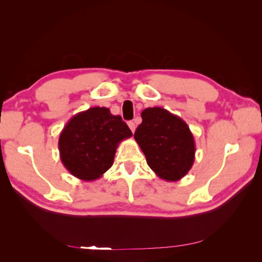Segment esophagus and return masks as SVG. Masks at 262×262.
<instances>
[{"label":"esophagus","instance_id":"esophagus-1","mask_svg":"<svg viewBox=\"0 0 262 262\" xmlns=\"http://www.w3.org/2000/svg\"><path fill=\"white\" fill-rule=\"evenodd\" d=\"M128 126H129V128H130V130L134 133L135 132V129H136V124L134 121H128Z\"/></svg>","mask_w":262,"mask_h":262}]
</instances>
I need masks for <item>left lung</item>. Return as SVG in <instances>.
<instances>
[{
    "mask_svg": "<svg viewBox=\"0 0 262 262\" xmlns=\"http://www.w3.org/2000/svg\"><path fill=\"white\" fill-rule=\"evenodd\" d=\"M142 124L134 134L146 162L166 181L185 177L194 162V140L187 122L160 107L142 111Z\"/></svg>",
    "mask_w": 262,
    "mask_h": 262,
    "instance_id": "8db88e82",
    "label": "left lung"
}]
</instances>
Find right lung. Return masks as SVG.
Masks as SVG:
<instances>
[{
  "label": "right lung",
  "instance_id": "add662e5",
  "mask_svg": "<svg viewBox=\"0 0 262 262\" xmlns=\"http://www.w3.org/2000/svg\"><path fill=\"white\" fill-rule=\"evenodd\" d=\"M120 116L105 107H93L74 115L58 140L59 157L71 174L84 181L101 178L114 163L119 143L132 137Z\"/></svg>",
  "mask_w": 262,
  "mask_h": 262
}]
</instances>
